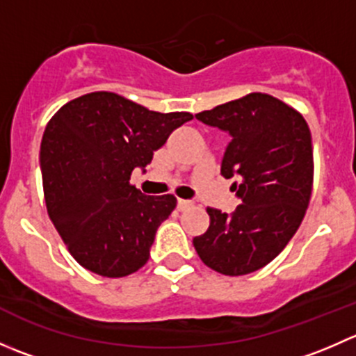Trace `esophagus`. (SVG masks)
<instances>
[{
    "label": "esophagus",
    "mask_w": 356,
    "mask_h": 356,
    "mask_svg": "<svg viewBox=\"0 0 356 356\" xmlns=\"http://www.w3.org/2000/svg\"><path fill=\"white\" fill-rule=\"evenodd\" d=\"M193 207V201L191 200H177V208L181 211H186L189 210V208Z\"/></svg>",
    "instance_id": "1"
}]
</instances>
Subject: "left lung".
I'll return each instance as SVG.
<instances>
[{
    "label": "left lung",
    "instance_id": "8db88e82",
    "mask_svg": "<svg viewBox=\"0 0 356 356\" xmlns=\"http://www.w3.org/2000/svg\"><path fill=\"white\" fill-rule=\"evenodd\" d=\"M229 132L220 174L241 204L231 215L207 208L210 227L193 239L204 265L245 275L270 264L293 238L314 184L312 134L303 115L281 99L251 92L196 115Z\"/></svg>",
    "mask_w": 356,
    "mask_h": 356
}]
</instances>
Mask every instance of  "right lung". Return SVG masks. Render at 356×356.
I'll return each instance as SVG.
<instances>
[{
	"mask_svg": "<svg viewBox=\"0 0 356 356\" xmlns=\"http://www.w3.org/2000/svg\"><path fill=\"white\" fill-rule=\"evenodd\" d=\"M193 118L160 113L115 92L75 98L42 134V189L53 225L72 257L103 277H125L148 261L156 229L177 204L131 186L168 136Z\"/></svg>",
	"mask_w": 356,
	"mask_h": 356,
	"instance_id": "1",
	"label": "right lung"
}]
</instances>
